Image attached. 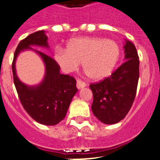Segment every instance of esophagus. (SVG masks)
<instances>
[{"label": "esophagus", "mask_w": 160, "mask_h": 160, "mask_svg": "<svg viewBox=\"0 0 160 160\" xmlns=\"http://www.w3.org/2000/svg\"><path fill=\"white\" fill-rule=\"evenodd\" d=\"M76 86H77L78 89H82L83 87H85L87 86V84L84 82L81 81V80H78L77 82H76Z\"/></svg>", "instance_id": "obj_1"}]
</instances>
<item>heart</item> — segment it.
<instances>
[{
  "label": "heart",
  "instance_id": "1",
  "mask_svg": "<svg viewBox=\"0 0 160 160\" xmlns=\"http://www.w3.org/2000/svg\"><path fill=\"white\" fill-rule=\"evenodd\" d=\"M119 57L120 47L117 42L95 37L73 38L67 42L66 49L59 47L54 52L55 61L63 71H75L82 62L85 73L94 80L110 75Z\"/></svg>",
  "mask_w": 160,
  "mask_h": 160
}]
</instances>
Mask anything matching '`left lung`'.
<instances>
[{"instance_id":"obj_1","label":"left lung","mask_w":160,"mask_h":160,"mask_svg":"<svg viewBox=\"0 0 160 160\" xmlns=\"http://www.w3.org/2000/svg\"><path fill=\"white\" fill-rule=\"evenodd\" d=\"M126 61L108 78L90 85L92 90L91 109L94 116L105 124L121 121L135 100L139 78V61L135 45L126 41Z\"/></svg>"}]
</instances>
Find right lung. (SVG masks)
I'll return each mask as SVG.
<instances>
[{"instance_id":"add662e5","label":"right lung","mask_w":160,"mask_h":160,"mask_svg":"<svg viewBox=\"0 0 160 160\" xmlns=\"http://www.w3.org/2000/svg\"><path fill=\"white\" fill-rule=\"evenodd\" d=\"M47 36L44 30L37 31L26 37L18 44L12 64L13 82L18 97L25 111L36 122L53 126L65 118L71 100L77 93L76 80L72 76L60 73V66L54 59L31 46L48 48ZM32 49L42 57L46 66V74L42 83L36 87H28L18 79L15 62L19 52Z\"/></svg>"}]
</instances>
